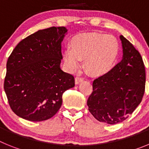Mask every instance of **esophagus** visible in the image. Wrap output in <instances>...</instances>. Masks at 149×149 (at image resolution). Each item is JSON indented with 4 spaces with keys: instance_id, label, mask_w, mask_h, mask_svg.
Returning a JSON list of instances; mask_svg holds the SVG:
<instances>
[{
    "instance_id": "34e87169",
    "label": "esophagus",
    "mask_w": 149,
    "mask_h": 149,
    "mask_svg": "<svg viewBox=\"0 0 149 149\" xmlns=\"http://www.w3.org/2000/svg\"><path fill=\"white\" fill-rule=\"evenodd\" d=\"M83 81H84V78H82V77H75V84H78L79 83L82 82Z\"/></svg>"
}]
</instances>
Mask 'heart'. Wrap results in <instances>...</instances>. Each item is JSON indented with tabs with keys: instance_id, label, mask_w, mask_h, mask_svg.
Instances as JSON below:
<instances>
[{
	"instance_id": "obj_1",
	"label": "heart",
	"mask_w": 149,
	"mask_h": 149,
	"mask_svg": "<svg viewBox=\"0 0 149 149\" xmlns=\"http://www.w3.org/2000/svg\"><path fill=\"white\" fill-rule=\"evenodd\" d=\"M119 53V45L113 36L98 32L79 33L72 38L70 48L63 52V60L70 70L81 66L84 60L86 71L93 76H103L111 70Z\"/></svg>"
}]
</instances>
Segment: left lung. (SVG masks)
I'll return each mask as SVG.
<instances>
[{
  "label": "left lung",
  "mask_w": 149,
  "mask_h": 149,
  "mask_svg": "<svg viewBox=\"0 0 149 149\" xmlns=\"http://www.w3.org/2000/svg\"><path fill=\"white\" fill-rule=\"evenodd\" d=\"M120 39L122 60L93 81V93L87 100L91 114L110 125L125 120L140 104L145 93L146 70L141 55L123 36Z\"/></svg>",
  "instance_id": "obj_1"
}]
</instances>
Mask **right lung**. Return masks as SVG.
<instances>
[{"instance_id":"obj_1","label":"right lung","mask_w":149,"mask_h":149,"mask_svg":"<svg viewBox=\"0 0 149 149\" xmlns=\"http://www.w3.org/2000/svg\"><path fill=\"white\" fill-rule=\"evenodd\" d=\"M67 29L38 30L16 45L8 58L4 79L8 102L17 116L41 122L55 115L63 93L74 86V77L60 68L61 42Z\"/></svg>"}]
</instances>
